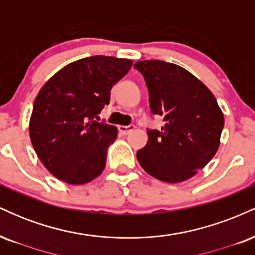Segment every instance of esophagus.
I'll list each match as a JSON object with an SVG mask.
<instances>
[{
	"label": "esophagus",
	"instance_id": "1",
	"mask_svg": "<svg viewBox=\"0 0 255 255\" xmlns=\"http://www.w3.org/2000/svg\"><path fill=\"white\" fill-rule=\"evenodd\" d=\"M134 126L133 125H129V126H119V130L121 131L122 134H128L129 131H131L134 129Z\"/></svg>",
	"mask_w": 255,
	"mask_h": 255
}]
</instances>
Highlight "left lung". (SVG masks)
Masks as SVG:
<instances>
[{"instance_id": "obj_1", "label": "left lung", "mask_w": 255, "mask_h": 255, "mask_svg": "<svg viewBox=\"0 0 255 255\" xmlns=\"http://www.w3.org/2000/svg\"><path fill=\"white\" fill-rule=\"evenodd\" d=\"M134 68L145 78L152 114L165 121L162 130L147 131V144L137 151V160L157 180L183 182L218 151L223 111L209 87L181 66L144 60Z\"/></svg>"}]
</instances>
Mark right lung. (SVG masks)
<instances>
[{"label": "right lung", "instance_id": "1", "mask_svg": "<svg viewBox=\"0 0 255 255\" xmlns=\"http://www.w3.org/2000/svg\"><path fill=\"white\" fill-rule=\"evenodd\" d=\"M131 64L128 58L85 57L64 66L39 90L28 125L31 142L58 180L85 184L104 170L118 128L93 118L109 104L111 89Z\"/></svg>", "mask_w": 255, "mask_h": 255}]
</instances>
